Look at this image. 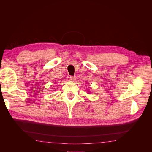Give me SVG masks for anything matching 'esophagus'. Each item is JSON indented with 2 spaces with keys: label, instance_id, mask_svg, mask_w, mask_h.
<instances>
[{
  "label": "esophagus",
  "instance_id": "obj_1",
  "mask_svg": "<svg viewBox=\"0 0 152 152\" xmlns=\"http://www.w3.org/2000/svg\"><path fill=\"white\" fill-rule=\"evenodd\" d=\"M76 79V77H74V76H70V80H75Z\"/></svg>",
  "mask_w": 152,
  "mask_h": 152
}]
</instances>
